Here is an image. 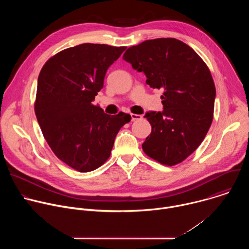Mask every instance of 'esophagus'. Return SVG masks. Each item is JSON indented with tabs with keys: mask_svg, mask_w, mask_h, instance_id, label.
Returning a JSON list of instances; mask_svg holds the SVG:
<instances>
[{
	"mask_svg": "<svg viewBox=\"0 0 249 249\" xmlns=\"http://www.w3.org/2000/svg\"><path fill=\"white\" fill-rule=\"evenodd\" d=\"M131 117H132V121H137V120H141L142 119V115H140V114L132 113Z\"/></svg>",
	"mask_w": 249,
	"mask_h": 249,
	"instance_id": "1",
	"label": "esophagus"
}]
</instances>
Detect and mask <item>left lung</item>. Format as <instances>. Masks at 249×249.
Wrapping results in <instances>:
<instances>
[{
  "label": "left lung",
  "mask_w": 249,
  "mask_h": 249,
  "mask_svg": "<svg viewBox=\"0 0 249 249\" xmlns=\"http://www.w3.org/2000/svg\"><path fill=\"white\" fill-rule=\"evenodd\" d=\"M143 72L153 89H163V110L147 112L151 134L142 145L145 154L164 165H175L203 142L214 116L216 88L208 66L187 44L157 38L129 47L123 55Z\"/></svg>",
  "instance_id": "8db88e82"
}]
</instances>
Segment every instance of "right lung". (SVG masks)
I'll use <instances>...</instances> for the list:
<instances>
[{"mask_svg":"<svg viewBox=\"0 0 249 249\" xmlns=\"http://www.w3.org/2000/svg\"><path fill=\"white\" fill-rule=\"evenodd\" d=\"M125 46L84 43L52 56L42 67L34 111L55 156L80 172L108 160L114 140L131 115H108L93 105L106 71Z\"/></svg>","mask_w":249,"mask_h":249,"instance_id":"obj_1","label":"right lung"}]
</instances>
